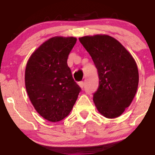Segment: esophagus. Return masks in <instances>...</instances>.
Returning a JSON list of instances; mask_svg holds the SVG:
<instances>
[{"label": "esophagus", "mask_w": 155, "mask_h": 155, "mask_svg": "<svg viewBox=\"0 0 155 155\" xmlns=\"http://www.w3.org/2000/svg\"><path fill=\"white\" fill-rule=\"evenodd\" d=\"M79 87H81V88H83V87H84V82H79Z\"/></svg>", "instance_id": "obj_1"}]
</instances>
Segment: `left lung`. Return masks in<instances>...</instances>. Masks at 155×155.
Returning a JSON list of instances; mask_svg holds the SVG:
<instances>
[{
    "instance_id": "obj_1",
    "label": "left lung",
    "mask_w": 155,
    "mask_h": 155,
    "mask_svg": "<svg viewBox=\"0 0 155 155\" xmlns=\"http://www.w3.org/2000/svg\"><path fill=\"white\" fill-rule=\"evenodd\" d=\"M97 69L99 87L93 101L107 118L120 116L137 93L139 72L130 53L120 42L106 34L79 37Z\"/></svg>"
}]
</instances>
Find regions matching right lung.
I'll return each instance as SVG.
<instances>
[{
	"label": "right lung",
	"mask_w": 155,
	"mask_h": 155,
	"mask_svg": "<svg viewBox=\"0 0 155 155\" xmlns=\"http://www.w3.org/2000/svg\"><path fill=\"white\" fill-rule=\"evenodd\" d=\"M73 37H54L40 45L29 58L25 87L34 109L51 122L61 121L71 112L81 88L68 65Z\"/></svg>",
	"instance_id": "1"
}]
</instances>
